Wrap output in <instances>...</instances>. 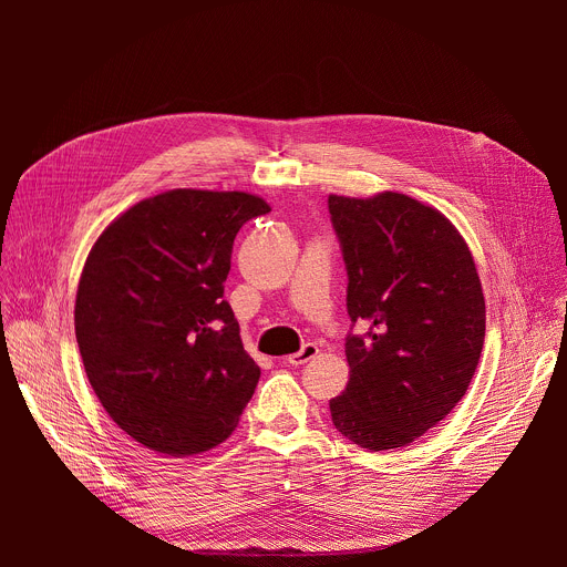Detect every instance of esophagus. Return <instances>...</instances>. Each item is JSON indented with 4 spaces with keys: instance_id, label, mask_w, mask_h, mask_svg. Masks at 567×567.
Returning a JSON list of instances; mask_svg holds the SVG:
<instances>
[{
    "instance_id": "34e87169",
    "label": "esophagus",
    "mask_w": 567,
    "mask_h": 567,
    "mask_svg": "<svg viewBox=\"0 0 567 567\" xmlns=\"http://www.w3.org/2000/svg\"><path fill=\"white\" fill-rule=\"evenodd\" d=\"M316 354H318V346H316V343H305L296 354H291V357L287 359V363H289V365H305V363L311 361Z\"/></svg>"
}]
</instances>
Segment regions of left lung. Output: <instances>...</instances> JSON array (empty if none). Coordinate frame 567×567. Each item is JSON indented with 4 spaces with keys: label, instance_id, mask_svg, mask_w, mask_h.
I'll list each match as a JSON object with an SVG mask.
<instances>
[{
    "label": "left lung",
    "instance_id": "1",
    "mask_svg": "<svg viewBox=\"0 0 567 567\" xmlns=\"http://www.w3.org/2000/svg\"><path fill=\"white\" fill-rule=\"evenodd\" d=\"M348 271L350 381L330 401L337 431L368 451L399 449L464 396L484 343L471 251L435 208L401 193L328 199Z\"/></svg>",
    "mask_w": 567,
    "mask_h": 567
}]
</instances>
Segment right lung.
Segmentation results:
<instances>
[{
  "mask_svg": "<svg viewBox=\"0 0 567 567\" xmlns=\"http://www.w3.org/2000/svg\"><path fill=\"white\" fill-rule=\"evenodd\" d=\"M247 193L168 190L112 221L75 296V339L107 415L138 444L188 457L221 444L256 392L224 300L237 230L267 215Z\"/></svg>",
  "mask_w": 567,
  "mask_h": 567,
  "instance_id": "1",
  "label": "right lung"
}]
</instances>
